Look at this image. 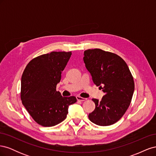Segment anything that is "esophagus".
<instances>
[{
    "mask_svg": "<svg viewBox=\"0 0 156 156\" xmlns=\"http://www.w3.org/2000/svg\"><path fill=\"white\" fill-rule=\"evenodd\" d=\"M76 98H77V100L78 101H86V100H87V98H81V97H80V96H76Z\"/></svg>",
    "mask_w": 156,
    "mask_h": 156,
    "instance_id": "34e87169",
    "label": "esophagus"
}]
</instances>
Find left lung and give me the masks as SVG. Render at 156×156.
Instances as JSON below:
<instances>
[{
	"instance_id": "8db88e82",
	"label": "left lung",
	"mask_w": 156,
	"mask_h": 156,
	"mask_svg": "<svg viewBox=\"0 0 156 156\" xmlns=\"http://www.w3.org/2000/svg\"><path fill=\"white\" fill-rule=\"evenodd\" d=\"M83 60L94 83L105 93L101 100L92 99L96 108L88 115L90 120L101 126L116 123L129 107L134 92L128 66L119 55L100 49L84 51Z\"/></svg>"
}]
</instances>
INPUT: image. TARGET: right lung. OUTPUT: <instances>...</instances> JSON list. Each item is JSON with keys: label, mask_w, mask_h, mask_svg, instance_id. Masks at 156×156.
<instances>
[{"label": "right lung", "mask_w": 156, "mask_h": 156, "mask_svg": "<svg viewBox=\"0 0 156 156\" xmlns=\"http://www.w3.org/2000/svg\"><path fill=\"white\" fill-rule=\"evenodd\" d=\"M72 52H51L32 59L21 77L23 105L37 124L54 126L67 116L69 106L77 101L75 96L62 97L56 90L61 74Z\"/></svg>", "instance_id": "obj_1"}]
</instances>
